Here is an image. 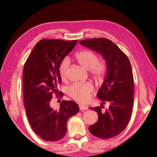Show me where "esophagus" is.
Instances as JSON below:
<instances>
[{
  "label": "esophagus",
  "instance_id": "1",
  "mask_svg": "<svg viewBox=\"0 0 157 157\" xmlns=\"http://www.w3.org/2000/svg\"><path fill=\"white\" fill-rule=\"evenodd\" d=\"M79 110H87L88 109V106H84V105H79Z\"/></svg>",
  "mask_w": 157,
  "mask_h": 157
}]
</instances>
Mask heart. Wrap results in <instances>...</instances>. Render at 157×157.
<instances>
[{
  "label": "heart",
  "mask_w": 157,
  "mask_h": 157,
  "mask_svg": "<svg viewBox=\"0 0 157 157\" xmlns=\"http://www.w3.org/2000/svg\"><path fill=\"white\" fill-rule=\"evenodd\" d=\"M75 58L78 63L87 71H90V75L98 82H102L106 76L107 67L104 61H98V56L88 50H82L76 53ZM69 60L64 59L59 66V73L62 79L67 77ZM94 86L90 82L75 83L67 88V94L71 98L79 102H86L89 99Z\"/></svg>",
  "instance_id": "obj_1"
}]
</instances>
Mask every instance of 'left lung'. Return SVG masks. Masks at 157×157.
Here are the masks:
<instances>
[{"label":"left lung","mask_w":157,"mask_h":157,"mask_svg":"<svg viewBox=\"0 0 157 157\" xmlns=\"http://www.w3.org/2000/svg\"><path fill=\"white\" fill-rule=\"evenodd\" d=\"M79 43L103 56L106 63V78L97 94L103 101L100 106L90 108L98 113V120L90 126V132L100 139L117 136L129 123L133 107L134 82L130 62L123 51L110 40L91 38ZM105 102L109 108L101 110Z\"/></svg>","instance_id":"left-lung-1"}]
</instances>
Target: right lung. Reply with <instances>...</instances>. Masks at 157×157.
Here are the masks:
<instances>
[{"mask_svg": "<svg viewBox=\"0 0 157 157\" xmlns=\"http://www.w3.org/2000/svg\"><path fill=\"white\" fill-rule=\"evenodd\" d=\"M78 40L43 39L34 47L23 69L24 106L33 130L46 141L60 140L67 133V123L79 110L73 101L63 100L59 110L50 106L52 94L61 82L59 66Z\"/></svg>", "mask_w": 157, "mask_h": 157, "instance_id": "add662e5", "label": "right lung"}]
</instances>
